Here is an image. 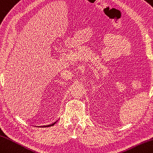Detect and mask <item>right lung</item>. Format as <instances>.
Wrapping results in <instances>:
<instances>
[{
    "mask_svg": "<svg viewBox=\"0 0 153 153\" xmlns=\"http://www.w3.org/2000/svg\"><path fill=\"white\" fill-rule=\"evenodd\" d=\"M56 122H57V121H56V122H54V123H52V124H50V125H48V126H52L54 125V124H55L56 123Z\"/></svg>",
    "mask_w": 153,
    "mask_h": 153,
    "instance_id": "right-lung-1",
    "label": "right lung"
}]
</instances>
